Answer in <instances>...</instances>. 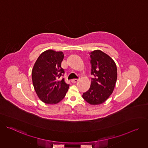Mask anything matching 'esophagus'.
Instances as JSON below:
<instances>
[{
  "instance_id": "obj_1",
  "label": "esophagus",
  "mask_w": 148,
  "mask_h": 148,
  "mask_svg": "<svg viewBox=\"0 0 148 148\" xmlns=\"http://www.w3.org/2000/svg\"><path fill=\"white\" fill-rule=\"evenodd\" d=\"M79 80V79H73V80L71 81V82H72L73 83H76V82H77Z\"/></svg>"
}]
</instances>
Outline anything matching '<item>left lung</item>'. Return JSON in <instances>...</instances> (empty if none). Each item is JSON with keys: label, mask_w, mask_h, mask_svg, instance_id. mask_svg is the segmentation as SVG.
<instances>
[{"label": "left lung", "mask_w": 148, "mask_h": 148, "mask_svg": "<svg viewBox=\"0 0 148 148\" xmlns=\"http://www.w3.org/2000/svg\"><path fill=\"white\" fill-rule=\"evenodd\" d=\"M92 78L89 90L82 97L91 105H99L112 94L117 79V69L114 61L107 54L97 50L90 53Z\"/></svg>", "instance_id": "left-lung-1"}]
</instances>
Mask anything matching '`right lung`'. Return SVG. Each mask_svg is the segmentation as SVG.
Listing matches in <instances>:
<instances>
[{"label": "right lung", "mask_w": 148, "mask_h": 148, "mask_svg": "<svg viewBox=\"0 0 148 148\" xmlns=\"http://www.w3.org/2000/svg\"><path fill=\"white\" fill-rule=\"evenodd\" d=\"M64 58L62 51L48 50L42 53L33 66L32 76L35 91L39 99L46 103L56 104L64 98L70 85L64 78L61 67Z\"/></svg>", "instance_id": "obj_1"}]
</instances>
